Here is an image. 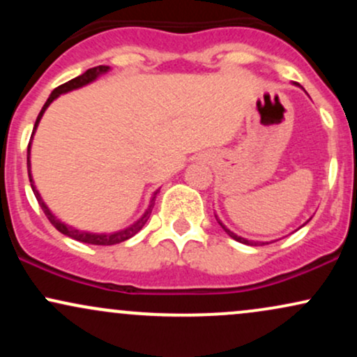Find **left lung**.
<instances>
[{"label":"left lung","mask_w":357,"mask_h":357,"mask_svg":"<svg viewBox=\"0 0 357 357\" xmlns=\"http://www.w3.org/2000/svg\"><path fill=\"white\" fill-rule=\"evenodd\" d=\"M216 220H218V218H216ZM218 223L221 225V228H223V230H225V231H227V233H228V235H230V236H231V238H233V240L240 241V243H245V245H260V243H257V241H250V240H247V238H241V236H238V235H235V233H233V231H230V230H228V228H227V227H225V225H223V223H221V221H220V220H218ZM261 245H265V243H261Z\"/></svg>","instance_id":"obj_1"}]
</instances>
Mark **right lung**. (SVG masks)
<instances>
[{
  "mask_svg": "<svg viewBox=\"0 0 357 357\" xmlns=\"http://www.w3.org/2000/svg\"><path fill=\"white\" fill-rule=\"evenodd\" d=\"M107 70H109L107 65H99V67L89 68L87 72H84V73H82V75L75 77V79H72V80L65 82V84L59 85V87H56V89L53 90V92L50 93V97H48V100L45 102L42 112H40L38 117H36V122H35V127H33V134H35L36 126H38L40 119H42V116H43V112H45V110H47L48 105H50L52 102L55 100L56 97L60 96V93L70 92V90H73V89H79V87H82V85H87V84H90V82L96 80L97 77L100 75V73H105ZM26 165H28V178H30V183H31V181H33V179H31V173H30V144H28ZM31 190H33L35 196H36V202H38L40 206H42L45 216H47L48 221H50V223L53 225V227L56 228V230H59L60 233H63V235L70 236V238H73V240L84 241V243H90V245H116V243H121V241H126V240L132 238V236L136 235L137 231L142 230V227H144V225H146V221L149 220V215H151V211H153L154 198H155V196H154L153 202H151V204H149V208H147L144 215H142V218L139 220V221H136V223H134V225H130L129 228H126V230H121V231H116V233H109V235H96V233L80 231V230H77V228H72V227H68V225L61 223L60 220H56V216L52 215V211L48 210L47 204L43 203V199H42V196H40V192L35 190V186H31ZM155 195H158V191H155Z\"/></svg>",
  "mask_w": 357,
  "mask_h": 357,
  "instance_id": "add662e5",
  "label": "right lung"
}]
</instances>
